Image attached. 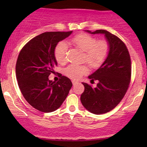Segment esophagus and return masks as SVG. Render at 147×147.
Instances as JSON below:
<instances>
[{"instance_id": "1", "label": "esophagus", "mask_w": 147, "mask_h": 147, "mask_svg": "<svg viewBox=\"0 0 147 147\" xmlns=\"http://www.w3.org/2000/svg\"><path fill=\"white\" fill-rule=\"evenodd\" d=\"M72 84H73V86H75V85H77V84H78V82H77V81L73 80V81H72Z\"/></svg>"}]
</instances>
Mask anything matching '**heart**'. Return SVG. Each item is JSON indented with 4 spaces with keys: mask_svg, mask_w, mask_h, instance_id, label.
Returning <instances> with one entry per match:
<instances>
[{
    "mask_svg": "<svg viewBox=\"0 0 147 147\" xmlns=\"http://www.w3.org/2000/svg\"><path fill=\"white\" fill-rule=\"evenodd\" d=\"M72 43L76 48L84 52V61L91 68H97L105 61L109 53V44L106 41H97L95 37L80 34L72 38ZM68 46L64 41H61L55 49V57L59 63L64 64L67 61ZM65 75L72 79H79L88 72L84 65L72 64L65 69Z\"/></svg>",
    "mask_w": 147,
    "mask_h": 147,
    "instance_id": "heart-1",
    "label": "heart"
}]
</instances>
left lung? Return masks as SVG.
Here are the masks:
<instances>
[{
	"instance_id": "8db88e82",
	"label": "left lung",
	"mask_w": 147,
	"mask_h": 147,
	"mask_svg": "<svg viewBox=\"0 0 147 147\" xmlns=\"http://www.w3.org/2000/svg\"><path fill=\"white\" fill-rule=\"evenodd\" d=\"M86 32L104 34L110 48L105 61L88 76L90 82L98 81L97 86L92 88L82 83L84 86L80 98L82 105L92 113L100 115L113 110L125 95L131 81V58L126 45L115 35L104 30Z\"/></svg>"
}]
</instances>
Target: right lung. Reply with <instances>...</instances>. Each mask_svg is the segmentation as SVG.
<instances>
[{
    "label": "right lung",
    "mask_w": 147,
    "mask_h": 147,
    "mask_svg": "<svg viewBox=\"0 0 147 147\" xmlns=\"http://www.w3.org/2000/svg\"><path fill=\"white\" fill-rule=\"evenodd\" d=\"M70 32H48L38 35L25 45L18 55L16 75L23 97L32 107L44 113L56 111L68 96L72 84L60 75L57 82L49 80L57 65L55 49L70 36Z\"/></svg>",
    "instance_id": "add662e5"
}]
</instances>
